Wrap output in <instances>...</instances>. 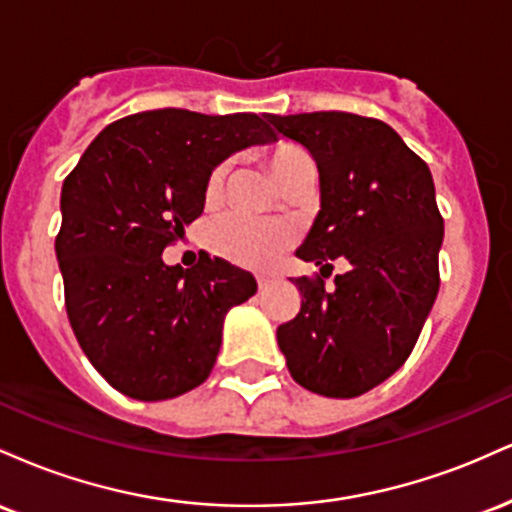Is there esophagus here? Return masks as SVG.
<instances>
[{
	"label": "esophagus",
	"instance_id": "esophagus-1",
	"mask_svg": "<svg viewBox=\"0 0 512 512\" xmlns=\"http://www.w3.org/2000/svg\"><path fill=\"white\" fill-rule=\"evenodd\" d=\"M269 284H272V276H269V274L257 276V286H260V289H267Z\"/></svg>",
	"mask_w": 512,
	"mask_h": 512
}]
</instances>
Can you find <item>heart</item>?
<instances>
[{
	"instance_id": "1",
	"label": "heart",
	"mask_w": 512,
	"mask_h": 512,
	"mask_svg": "<svg viewBox=\"0 0 512 512\" xmlns=\"http://www.w3.org/2000/svg\"><path fill=\"white\" fill-rule=\"evenodd\" d=\"M267 163L276 182H284L291 178L296 170L313 166V158L303 146L293 142H279L267 154ZM226 163L211 170L207 180V197H216L221 192L223 180H226ZM289 233L284 228L262 223L248 216L231 214L226 219L216 221L209 231V243L214 252L226 257V260L243 264V267H272L279 260V255L289 248Z\"/></svg>"
}]
</instances>
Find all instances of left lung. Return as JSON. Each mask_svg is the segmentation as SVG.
Segmentation results:
<instances>
[{
  "instance_id": "left-lung-1",
  "label": "left lung",
  "mask_w": 512,
  "mask_h": 512,
  "mask_svg": "<svg viewBox=\"0 0 512 512\" xmlns=\"http://www.w3.org/2000/svg\"><path fill=\"white\" fill-rule=\"evenodd\" d=\"M315 158L320 214L296 255L320 274L344 256L332 290L298 276L301 310L276 330L291 378L349 399L407 361L438 296L443 216L431 170L385 122L354 113L264 115Z\"/></svg>"
}]
</instances>
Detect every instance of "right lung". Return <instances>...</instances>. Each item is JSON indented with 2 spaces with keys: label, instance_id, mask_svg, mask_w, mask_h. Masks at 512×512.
<instances>
[{
  "label": "right lung",
  "instance_id": "add662e5",
  "mask_svg": "<svg viewBox=\"0 0 512 512\" xmlns=\"http://www.w3.org/2000/svg\"><path fill=\"white\" fill-rule=\"evenodd\" d=\"M269 142L255 113L146 110L105 127L64 178L55 252L69 325L122 395L161 402L209 378L223 317L255 276L207 252L190 269L161 255L204 211L211 170Z\"/></svg>",
  "mask_w": 512,
  "mask_h": 512
}]
</instances>
